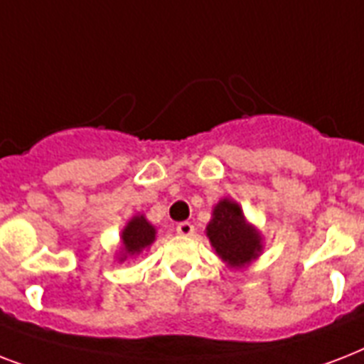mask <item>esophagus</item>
Masks as SVG:
<instances>
[{
	"instance_id": "esophagus-1",
	"label": "esophagus",
	"mask_w": 364,
	"mask_h": 364,
	"mask_svg": "<svg viewBox=\"0 0 364 364\" xmlns=\"http://www.w3.org/2000/svg\"><path fill=\"white\" fill-rule=\"evenodd\" d=\"M177 234H181V236H193L194 234V225L188 221H183L177 225Z\"/></svg>"
}]
</instances>
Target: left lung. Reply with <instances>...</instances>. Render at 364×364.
Instances as JSON below:
<instances>
[{"label":"left lung","mask_w":364,"mask_h":364,"mask_svg":"<svg viewBox=\"0 0 364 364\" xmlns=\"http://www.w3.org/2000/svg\"><path fill=\"white\" fill-rule=\"evenodd\" d=\"M205 236L217 257L234 270L247 268L262 255V234L243 215L242 205L232 198H221L213 205Z\"/></svg>","instance_id":"left-lung-1"}]
</instances>
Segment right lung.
<instances>
[{
    "instance_id": "add662e5",
    "label": "right lung",
    "mask_w": 364,
    "mask_h": 364,
    "mask_svg": "<svg viewBox=\"0 0 364 364\" xmlns=\"http://www.w3.org/2000/svg\"><path fill=\"white\" fill-rule=\"evenodd\" d=\"M154 240H156V227L149 223L143 213H136L121 230V245L117 251V260L124 262L136 259L137 255H141L145 249L153 245Z\"/></svg>"
}]
</instances>
